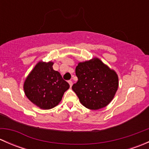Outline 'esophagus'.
<instances>
[{"label": "esophagus", "instance_id": "esophagus-1", "mask_svg": "<svg viewBox=\"0 0 149 149\" xmlns=\"http://www.w3.org/2000/svg\"><path fill=\"white\" fill-rule=\"evenodd\" d=\"M68 84H69V85H70V86L71 87L72 86V85H73V82H72V81H68Z\"/></svg>", "mask_w": 149, "mask_h": 149}]
</instances>
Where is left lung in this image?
<instances>
[{
  "label": "left lung",
  "instance_id": "1",
  "mask_svg": "<svg viewBox=\"0 0 149 149\" xmlns=\"http://www.w3.org/2000/svg\"><path fill=\"white\" fill-rule=\"evenodd\" d=\"M78 81L72 86L80 102L90 109H100L109 104L118 88L116 72L94 58L79 63L76 68Z\"/></svg>",
  "mask_w": 149,
  "mask_h": 149
}]
</instances>
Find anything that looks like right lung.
Here are the masks:
<instances>
[{
  "label": "right lung",
  "instance_id": "right-lung-1",
  "mask_svg": "<svg viewBox=\"0 0 149 149\" xmlns=\"http://www.w3.org/2000/svg\"><path fill=\"white\" fill-rule=\"evenodd\" d=\"M53 62L40 61L30 72L24 84L25 95L33 104L43 109L55 107L61 102L70 86L58 71L52 68Z\"/></svg>",
  "mask_w": 149,
  "mask_h": 149
}]
</instances>
